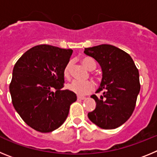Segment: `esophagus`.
Masks as SVG:
<instances>
[{
    "label": "esophagus",
    "mask_w": 157,
    "mask_h": 157,
    "mask_svg": "<svg viewBox=\"0 0 157 157\" xmlns=\"http://www.w3.org/2000/svg\"><path fill=\"white\" fill-rule=\"evenodd\" d=\"M77 98H78V100H85L86 99L85 97H82V96H78Z\"/></svg>",
    "instance_id": "34e87169"
}]
</instances>
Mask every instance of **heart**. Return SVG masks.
<instances>
[{"mask_svg":"<svg viewBox=\"0 0 157 157\" xmlns=\"http://www.w3.org/2000/svg\"><path fill=\"white\" fill-rule=\"evenodd\" d=\"M81 62L90 71H94L96 68V67H97V64H96V62L94 61V59L91 57H89V56H85V57L82 58ZM71 61L68 62V63H67L66 66H65L64 70H63V75H64L66 78H69L71 77ZM94 77L95 78H98L97 75H94ZM67 89L68 90H70L71 92L77 94V95L83 96L89 94L94 90V84L91 81L81 82L74 80V81H72L71 82L68 83L67 85Z\"/></svg>","mask_w":157,"mask_h":157,"instance_id":"1","label":"heart"}]
</instances>
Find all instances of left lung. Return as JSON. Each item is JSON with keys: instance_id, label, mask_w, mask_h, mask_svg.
I'll return each mask as SVG.
<instances>
[{"instance_id": "obj_1", "label": "left lung", "mask_w": 157, "mask_h": 157, "mask_svg": "<svg viewBox=\"0 0 157 157\" xmlns=\"http://www.w3.org/2000/svg\"><path fill=\"white\" fill-rule=\"evenodd\" d=\"M85 54L95 59L102 69V81L94 94L95 110L89 112L91 122L99 127L111 130L120 127L131 116L140 92L139 73L128 53L111 45L86 48Z\"/></svg>"}]
</instances>
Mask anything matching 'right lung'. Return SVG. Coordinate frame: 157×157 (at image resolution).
<instances>
[{
  "label": "right lung",
  "instance_id": "1",
  "mask_svg": "<svg viewBox=\"0 0 157 157\" xmlns=\"http://www.w3.org/2000/svg\"><path fill=\"white\" fill-rule=\"evenodd\" d=\"M72 52L39 45L27 51L14 66L9 86L12 105L23 121L37 131L48 133L60 127L77 100L75 94L62 90L63 70Z\"/></svg>",
  "mask_w": 157,
  "mask_h": 157
}]
</instances>
